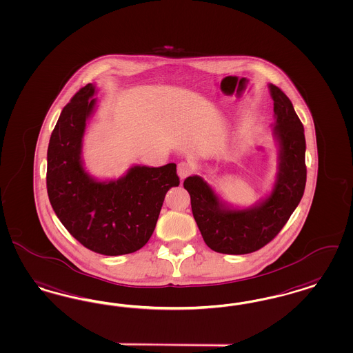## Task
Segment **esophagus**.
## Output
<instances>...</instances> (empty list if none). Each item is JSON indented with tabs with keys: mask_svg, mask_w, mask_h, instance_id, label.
Here are the masks:
<instances>
[{
	"mask_svg": "<svg viewBox=\"0 0 353 353\" xmlns=\"http://www.w3.org/2000/svg\"><path fill=\"white\" fill-rule=\"evenodd\" d=\"M192 171H194V168H192L190 163H187V162L178 163V175H179V178H181L182 181L183 179H185L188 175H191Z\"/></svg>",
	"mask_w": 353,
	"mask_h": 353,
	"instance_id": "obj_1",
	"label": "esophagus"
}]
</instances>
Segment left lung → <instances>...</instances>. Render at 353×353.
<instances>
[{
  "label": "left lung",
  "instance_id": "8db88e82",
  "mask_svg": "<svg viewBox=\"0 0 353 353\" xmlns=\"http://www.w3.org/2000/svg\"><path fill=\"white\" fill-rule=\"evenodd\" d=\"M274 99V136L279 144V171L272 192L250 208L236 209L222 201L201 176H188L183 185L209 248L221 254H250L271 242L300 204L306 184L305 133L290 99L270 85Z\"/></svg>",
  "mask_w": 353,
  "mask_h": 353
}]
</instances>
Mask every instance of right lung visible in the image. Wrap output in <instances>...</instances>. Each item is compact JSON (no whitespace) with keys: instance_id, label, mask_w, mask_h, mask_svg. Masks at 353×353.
<instances>
[{"instance_id":"1","label":"right lung","mask_w":353,"mask_h":353,"mask_svg":"<svg viewBox=\"0 0 353 353\" xmlns=\"http://www.w3.org/2000/svg\"><path fill=\"white\" fill-rule=\"evenodd\" d=\"M92 83L61 111L47 152V191L59 220L81 245L102 255L131 254L153 234L166 192L179 185L176 165L132 166L117 181H97L82 162V139L95 110Z\"/></svg>"}]
</instances>
